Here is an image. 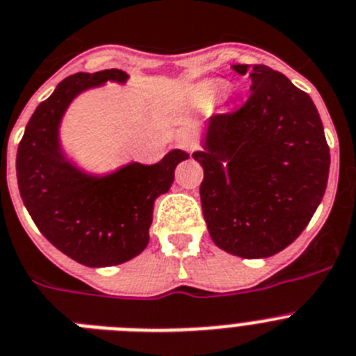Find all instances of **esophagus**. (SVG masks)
Returning a JSON list of instances; mask_svg holds the SVG:
<instances>
[{
    "instance_id": "1",
    "label": "esophagus",
    "mask_w": 356,
    "mask_h": 356,
    "mask_svg": "<svg viewBox=\"0 0 356 356\" xmlns=\"http://www.w3.org/2000/svg\"><path fill=\"white\" fill-rule=\"evenodd\" d=\"M176 144H178V147L184 149V151H194V149L198 147V138H196V133H194V129H191V127H181V129H178V133H176Z\"/></svg>"
}]
</instances>
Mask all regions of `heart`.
<instances>
[{
	"label": "heart",
	"mask_w": 356,
	"mask_h": 356,
	"mask_svg": "<svg viewBox=\"0 0 356 356\" xmlns=\"http://www.w3.org/2000/svg\"><path fill=\"white\" fill-rule=\"evenodd\" d=\"M218 91H220V88L218 86H214V84H212V86H207L205 88V93H207V95H216V93H218Z\"/></svg>",
	"instance_id": "1"
}]
</instances>
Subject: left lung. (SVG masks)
<instances>
[{
    "label": "left lung",
    "instance_id": "1",
    "mask_svg": "<svg viewBox=\"0 0 356 356\" xmlns=\"http://www.w3.org/2000/svg\"><path fill=\"white\" fill-rule=\"evenodd\" d=\"M250 97L207 120L200 185L216 247L245 259L284 250L306 229L326 193L330 147L308 93L265 65H234Z\"/></svg>",
    "mask_w": 356,
    "mask_h": 356
}]
</instances>
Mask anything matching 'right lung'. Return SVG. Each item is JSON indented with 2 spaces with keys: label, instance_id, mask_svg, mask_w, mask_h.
I'll use <instances>...</instances> for the list:
<instances>
[{
  "label": "right lung",
  "instance_id": "add662e5",
  "mask_svg": "<svg viewBox=\"0 0 356 356\" xmlns=\"http://www.w3.org/2000/svg\"><path fill=\"white\" fill-rule=\"evenodd\" d=\"M127 79L122 70L66 77L35 108L17 147V185L33 223L57 250L91 268L122 265L144 252L154 200L171 189L176 165L189 158L172 149L151 165L129 162L97 175L66 154L60 122L75 97Z\"/></svg>",
  "mask_w": 356,
  "mask_h": 356
}]
</instances>
